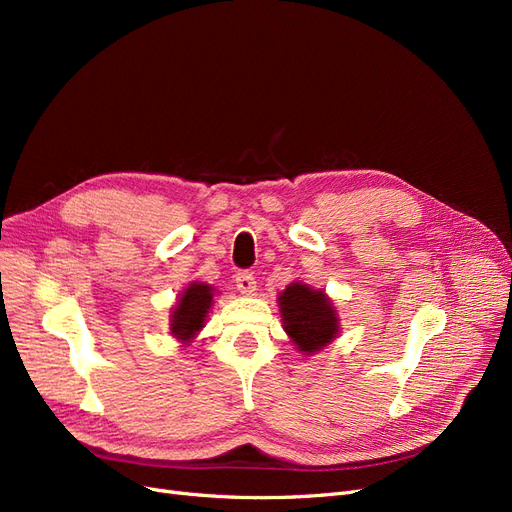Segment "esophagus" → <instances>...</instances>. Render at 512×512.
<instances>
[{"label":"esophagus","instance_id":"obj_1","mask_svg":"<svg viewBox=\"0 0 512 512\" xmlns=\"http://www.w3.org/2000/svg\"><path fill=\"white\" fill-rule=\"evenodd\" d=\"M235 286L241 294H254L256 290V280H254V273L252 271H239L235 275Z\"/></svg>","mask_w":512,"mask_h":512}]
</instances>
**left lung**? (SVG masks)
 Wrapping results in <instances>:
<instances>
[{"mask_svg":"<svg viewBox=\"0 0 512 512\" xmlns=\"http://www.w3.org/2000/svg\"><path fill=\"white\" fill-rule=\"evenodd\" d=\"M284 329L301 352L314 354L337 335L339 324L331 301L322 290L290 284L280 297Z\"/></svg>","mask_w":512,"mask_h":512,"instance_id":"left-lung-1","label":"left lung"}]
</instances>
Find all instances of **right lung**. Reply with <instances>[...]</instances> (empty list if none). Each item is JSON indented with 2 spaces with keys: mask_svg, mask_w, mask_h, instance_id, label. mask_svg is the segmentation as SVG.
Masks as SVG:
<instances>
[{
  "mask_svg": "<svg viewBox=\"0 0 512 512\" xmlns=\"http://www.w3.org/2000/svg\"><path fill=\"white\" fill-rule=\"evenodd\" d=\"M213 294L209 284H190L181 294V299L173 312V331L175 337L181 342H188L200 329H203V322L207 318V312L211 307Z\"/></svg>",
  "mask_w": 512,
  "mask_h": 512,
  "instance_id": "1",
  "label": "right lung"
}]
</instances>
